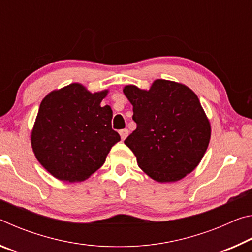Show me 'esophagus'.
Returning a JSON list of instances; mask_svg holds the SVG:
<instances>
[{
	"mask_svg": "<svg viewBox=\"0 0 252 252\" xmlns=\"http://www.w3.org/2000/svg\"><path fill=\"white\" fill-rule=\"evenodd\" d=\"M127 134H129V131H127L126 129H123V130L120 131V136H121L122 140H126Z\"/></svg>",
	"mask_w": 252,
	"mask_h": 252,
	"instance_id": "34e87169",
	"label": "esophagus"
}]
</instances>
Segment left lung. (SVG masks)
<instances>
[{"label": "left lung", "instance_id": "1", "mask_svg": "<svg viewBox=\"0 0 252 252\" xmlns=\"http://www.w3.org/2000/svg\"><path fill=\"white\" fill-rule=\"evenodd\" d=\"M136 129L125 140L138 165L158 182L192 172L206 153L211 126L195 93L182 83L158 79L149 90L126 85Z\"/></svg>", "mask_w": 252, "mask_h": 252}]
</instances>
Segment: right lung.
<instances>
[{"instance_id":"obj_1","label":"right lung","mask_w":252,"mask_h":252,"mask_svg":"<svg viewBox=\"0 0 252 252\" xmlns=\"http://www.w3.org/2000/svg\"><path fill=\"white\" fill-rule=\"evenodd\" d=\"M108 93H91L82 84L71 83L42 100L31 146L37 161L54 178L65 182L85 180L120 141L111 126L112 110L101 105Z\"/></svg>"}]
</instances>
